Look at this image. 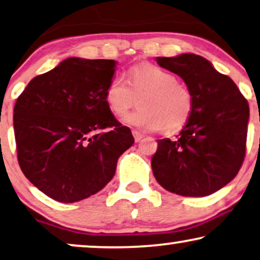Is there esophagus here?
Here are the masks:
<instances>
[{
    "label": "esophagus",
    "mask_w": 260,
    "mask_h": 260,
    "mask_svg": "<svg viewBox=\"0 0 260 260\" xmlns=\"http://www.w3.org/2000/svg\"><path fill=\"white\" fill-rule=\"evenodd\" d=\"M133 135H134V138H135V141H136V142H140V141L144 137V135L138 133V131H133Z\"/></svg>",
    "instance_id": "esophagus-1"
}]
</instances>
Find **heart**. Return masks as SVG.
I'll return each instance as SVG.
<instances>
[{
	"label": "heart",
	"mask_w": 260,
	"mask_h": 260,
	"mask_svg": "<svg viewBox=\"0 0 260 260\" xmlns=\"http://www.w3.org/2000/svg\"><path fill=\"white\" fill-rule=\"evenodd\" d=\"M138 100L140 110L127 114L123 122L142 131H177L193 110V95L177 76L154 64H142L129 70L127 81L113 76L105 90L111 113L122 117Z\"/></svg>",
	"instance_id": "heart-1"
}]
</instances>
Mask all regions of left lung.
Returning a JSON list of instances; mask_svg holds the SVG:
<instances>
[{
  "instance_id": "obj_1",
  "label": "left lung",
  "mask_w": 260,
  "mask_h": 260,
  "mask_svg": "<svg viewBox=\"0 0 260 260\" xmlns=\"http://www.w3.org/2000/svg\"><path fill=\"white\" fill-rule=\"evenodd\" d=\"M156 62L184 80L193 110L177 140L157 141L154 177L180 196H209L233 180L244 162L248 103L234 81L202 56L183 53Z\"/></svg>"
}]
</instances>
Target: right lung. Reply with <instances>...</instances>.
<instances>
[{
	"instance_id": "add662e5",
	"label": "right lung",
	"mask_w": 260,
	"mask_h": 260,
	"mask_svg": "<svg viewBox=\"0 0 260 260\" xmlns=\"http://www.w3.org/2000/svg\"><path fill=\"white\" fill-rule=\"evenodd\" d=\"M113 59H64L36 76L14 106L22 173L46 196L74 203L99 192L135 140L107 107Z\"/></svg>"
}]
</instances>
